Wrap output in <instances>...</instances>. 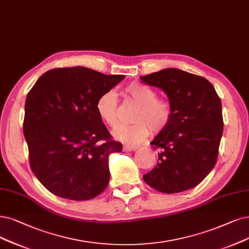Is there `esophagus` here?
Wrapping results in <instances>:
<instances>
[{
	"label": "esophagus",
	"instance_id": "1",
	"mask_svg": "<svg viewBox=\"0 0 249 249\" xmlns=\"http://www.w3.org/2000/svg\"><path fill=\"white\" fill-rule=\"evenodd\" d=\"M137 149H138L137 146H131V145H124V151H134V150H137Z\"/></svg>",
	"mask_w": 249,
	"mask_h": 249
}]
</instances>
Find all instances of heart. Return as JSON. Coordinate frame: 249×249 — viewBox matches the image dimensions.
I'll use <instances>...</instances> for the list:
<instances>
[{"label":"heart","mask_w":249,"mask_h":249,"mask_svg":"<svg viewBox=\"0 0 249 249\" xmlns=\"http://www.w3.org/2000/svg\"><path fill=\"white\" fill-rule=\"evenodd\" d=\"M124 95L138 104L132 124H122L116 127L113 137L116 140L136 145L143 142L153 132H159L170 123L172 117V107L164 99L156 98V92L140 83H131L124 90ZM97 113L102 121L110 127L118 124L117 98L112 91H107L98 98L96 102Z\"/></svg>","instance_id":"b5f03b06"}]
</instances>
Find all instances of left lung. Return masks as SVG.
I'll return each instance as SVG.
<instances>
[{"label":"left lung","mask_w":249,"mask_h":249,"mask_svg":"<svg viewBox=\"0 0 249 249\" xmlns=\"http://www.w3.org/2000/svg\"><path fill=\"white\" fill-rule=\"evenodd\" d=\"M166 94L170 123L150 143L159 149L157 164L143 176L155 190L178 193L199 184L215 165L223 135L221 99L206 78L178 68L140 76Z\"/></svg>","instance_id":"8db88e82"}]
</instances>
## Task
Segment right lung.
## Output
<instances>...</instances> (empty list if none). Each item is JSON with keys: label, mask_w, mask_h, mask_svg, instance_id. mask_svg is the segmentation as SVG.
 I'll list each match as a JSON object with an SVG mask.
<instances>
[{"label": "right lung", "mask_w": 249, "mask_h": 249, "mask_svg": "<svg viewBox=\"0 0 249 249\" xmlns=\"http://www.w3.org/2000/svg\"><path fill=\"white\" fill-rule=\"evenodd\" d=\"M124 78L84 66L55 68L39 77L25 100L23 133L32 171L56 196L89 200L104 191L109 155L122 152L96 102Z\"/></svg>", "instance_id": "obj_1"}]
</instances>
